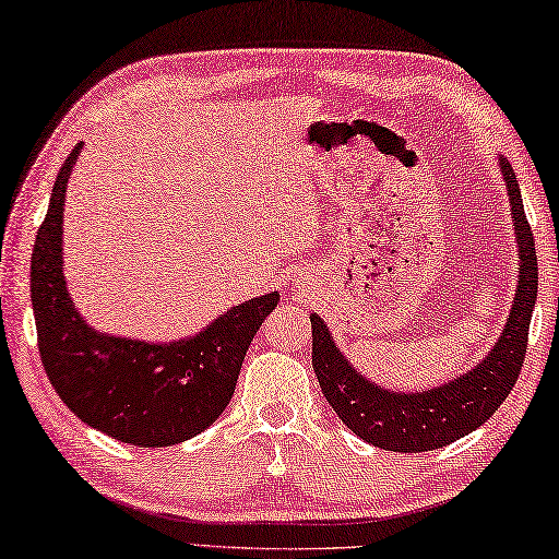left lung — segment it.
I'll return each mask as SVG.
<instances>
[{
  "mask_svg": "<svg viewBox=\"0 0 559 559\" xmlns=\"http://www.w3.org/2000/svg\"><path fill=\"white\" fill-rule=\"evenodd\" d=\"M501 170L511 198L515 237H519L521 276L509 322L479 367L423 393L385 391L364 379L342 357L324 322L318 314H310L312 369L318 373L324 399L340 415V420L373 448L391 452H428L444 448L489 420L519 381L537 296V257L519 180L506 158H501Z\"/></svg>",
  "mask_w": 559,
  "mask_h": 559,
  "instance_id": "8db88e82",
  "label": "left lung"
}]
</instances>
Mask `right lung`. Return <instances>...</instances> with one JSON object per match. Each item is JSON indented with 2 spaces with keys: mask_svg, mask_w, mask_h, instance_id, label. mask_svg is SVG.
Returning <instances> with one entry per match:
<instances>
[{
  "mask_svg": "<svg viewBox=\"0 0 559 559\" xmlns=\"http://www.w3.org/2000/svg\"><path fill=\"white\" fill-rule=\"evenodd\" d=\"M78 144L53 182L32 253V302L46 377L90 428L139 448H168L215 423L235 393L241 361L278 293L227 310L195 337L148 344L95 332L63 278L66 182Z\"/></svg>",
  "mask_w": 559,
  "mask_h": 559,
  "instance_id": "1",
  "label": "right lung"
}]
</instances>
